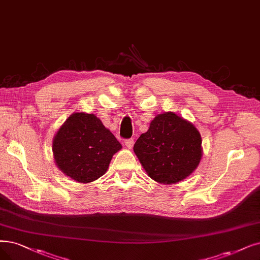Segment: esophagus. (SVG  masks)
<instances>
[{
  "instance_id": "1",
  "label": "esophagus",
  "mask_w": 260,
  "mask_h": 260,
  "mask_svg": "<svg viewBox=\"0 0 260 260\" xmlns=\"http://www.w3.org/2000/svg\"><path fill=\"white\" fill-rule=\"evenodd\" d=\"M124 145H126V146H127L129 149H131V148L133 147V145H134V140H133V139H128V140H126V141H124Z\"/></svg>"
}]
</instances>
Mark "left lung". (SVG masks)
Here are the masks:
<instances>
[{
    "label": "left lung",
    "instance_id": "1",
    "mask_svg": "<svg viewBox=\"0 0 260 260\" xmlns=\"http://www.w3.org/2000/svg\"><path fill=\"white\" fill-rule=\"evenodd\" d=\"M133 150L149 177L164 184L185 179L196 170L203 155L199 130L173 112L155 116Z\"/></svg>",
    "mask_w": 260,
    "mask_h": 260
}]
</instances>
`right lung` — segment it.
Wrapping results in <instances>:
<instances>
[{
    "label": "right lung",
    "mask_w": 260,
    "mask_h": 260,
    "mask_svg": "<svg viewBox=\"0 0 260 260\" xmlns=\"http://www.w3.org/2000/svg\"><path fill=\"white\" fill-rule=\"evenodd\" d=\"M120 143L101 120L87 113H74L61 124L52 144L57 168L81 183L97 180L108 171Z\"/></svg>",
    "instance_id": "right-lung-1"
}]
</instances>
